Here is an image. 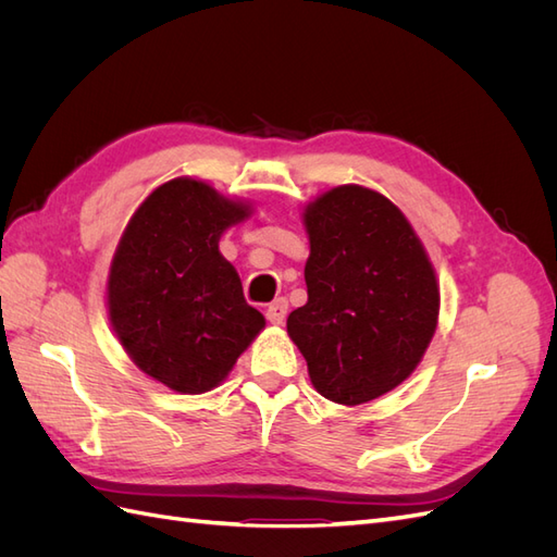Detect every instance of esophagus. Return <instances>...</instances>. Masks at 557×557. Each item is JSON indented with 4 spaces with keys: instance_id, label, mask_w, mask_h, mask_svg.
<instances>
[{
    "instance_id": "obj_1",
    "label": "esophagus",
    "mask_w": 557,
    "mask_h": 557,
    "mask_svg": "<svg viewBox=\"0 0 557 557\" xmlns=\"http://www.w3.org/2000/svg\"><path fill=\"white\" fill-rule=\"evenodd\" d=\"M285 315H288V301H285V297L274 299L272 305L267 307V320L272 325H281L283 320H285Z\"/></svg>"
}]
</instances>
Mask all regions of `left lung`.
<instances>
[{"label":"left lung","mask_w":557,"mask_h":557,"mask_svg":"<svg viewBox=\"0 0 557 557\" xmlns=\"http://www.w3.org/2000/svg\"><path fill=\"white\" fill-rule=\"evenodd\" d=\"M309 237L307 305L288 336L325 399L360 407L395 391L423 360L440 323V281L397 205L358 183L301 209Z\"/></svg>","instance_id":"1"}]
</instances>
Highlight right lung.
I'll return each instance as SVG.
<instances>
[{
    "mask_svg": "<svg viewBox=\"0 0 557 557\" xmlns=\"http://www.w3.org/2000/svg\"><path fill=\"white\" fill-rule=\"evenodd\" d=\"M252 211L248 199L176 176L141 201L115 246L104 285L109 323L129 360L174 393L221 385L267 325L218 248Z\"/></svg>",
    "mask_w": 557,
    "mask_h": 557,
    "instance_id": "add662e5",
    "label": "right lung"
}]
</instances>
